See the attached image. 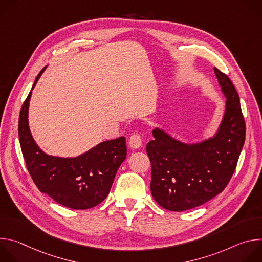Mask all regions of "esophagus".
Masks as SVG:
<instances>
[{"label":"esophagus","mask_w":262,"mask_h":262,"mask_svg":"<svg viewBox=\"0 0 262 262\" xmlns=\"http://www.w3.org/2000/svg\"><path fill=\"white\" fill-rule=\"evenodd\" d=\"M129 147L133 148V149H138L141 147L142 145V139H141V136L138 135V134H134L130 136L129 138Z\"/></svg>","instance_id":"34e87169"}]
</instances>
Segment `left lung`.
<instances>
[{"instance_id": "obj_1", "label": "left lung", "mask_w": 262, "mask_h": 262, "mask_svg": "<svg viewBox=\"0 0 262 262\" xmlns=\"http://www.w3.org/2000/svg\"><path fill=\"white\" fill-rule=\"evenodd\" d=\"M226 97L225 113L213 137L184 143L155 128L146 151L151 163L150 190L165 209L183 211L200 206L226 188L243 149L246 124L239 96L230 79L214 67Z\"/></svg>"}]
</instances>
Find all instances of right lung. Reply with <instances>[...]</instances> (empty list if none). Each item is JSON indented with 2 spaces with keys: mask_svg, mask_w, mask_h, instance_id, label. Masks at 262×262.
<instances>
[{
  "mask_svg": "<svg viewBox=\"0 0 262 262\" xmlns=\"http://www.w3.org/2000/svg\"><path fill=\"white\" fill-rule=\"evenodd\" d=\"M25 100L18 120V137L28 171L41 193L72 209H88L102 202L110 193L115 175L126 159L125 138L107 140L76 158H59L43 152L29 127L32 90Z\"/></svg>",
  "mask_w": 262,
  "mask_h": 262,
  "instance_id": "add662e5",
  "label": "right lung"
}]
</instances>
